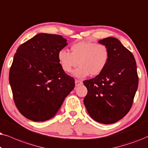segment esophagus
Returning a JSON list of instances; mask_svg holds the SVG:
<instances>
[{"mask_svg":"<svg viewBox=\"0 0 148 148\" xmlns=\"http://www.w3.org/2000/svg\"><path fill=\"white\" fill-rule=\"evenodd\" d=\"M82 84V82L81 81V80H75V85H76V86L81 85Z\"/></svg>","mask_w":148,"mask_h":148,"instance_id":"1","label":"esophagus"}]
</instances>
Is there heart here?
Here are the masks:
<instances>
[{
  "label": "heart",
  "instance_id": "obj_1",
  "mask_svg": "<svg viewBox=\"0 0 148 148\" xmlns=\"http://www.w3.org/2000/svg\"><path fill=\"white\" fill-rule=\"evenodd\" d=\"M71 53L66 49L58 52V58L64 71L70 72L73 68L80 66L73 72L74 76L84 78L96 76L103 72L109 60V51L103 44L90 41H80L70 47Z\"/></svg>",
  "mask_w": 148,
  "mask_h": 148
}]
</instances>
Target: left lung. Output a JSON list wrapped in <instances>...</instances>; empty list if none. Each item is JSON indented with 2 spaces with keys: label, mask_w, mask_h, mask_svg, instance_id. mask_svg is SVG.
<instances>
[{
  "label": "left lung",
  "mask_w": 148,
  "mask_h": 148,
  "mask_svg": "<svg viewBox=\"0 0 148 148\" xmlns=\"http://www.w3.org/2000/svg\"><path fill=\"white\" fill-rule=\"evenodd\" d=\"M98 42L108 48L109 60L101 74L83 82L88 90L84 103L94 121L108 125L120 121L131 109L138 76L133 55L121 41L108 37Z\"/></svg>",
  "instance_id": "1"
}]
</instances>
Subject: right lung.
Returning a JSON list of instances; mask_svg holds the SVG:
<instances>
[{
    "instance_id": "add662e5",
    "label": "right lung",
    "mask_w": 148,
    "mask_h": 148,
    "mask_svg": "<svg viewBox=\"0 0 148 148\" xmlns=\"http://www.w3.org/2000/svg\"><path fill=\"white\" fill-rule=\"evenodd\" d=\"M60 35L40 33L21 45L9 72V83L16 107L34 122L53 118L75 86L58 61L67 46Z\"/></svg>"
}]
</instances>
